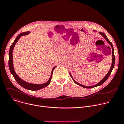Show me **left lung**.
Listing matches in <instances>:
<instances>
[{
  "mask_svg": "<svg viewBox=\"0 0 124 124\" xmlns=\"http://www.w3.org/2000/svg\"><path fill=\"white\" fill-rule=\"evenodd\" d=\"M100 33L101 34V35L102 36L105 38V39L106 40H107V42L110 45V46H111V48H112V61L111 66V67H110V70H109V72H108V73L107 74V75L105 76V77L100 82H99L98 84H96V85H94V86H86L83 85H82V84H79V83L77 82L76 81H75V80L74 79V78H73V77H72L71 74H70V77H71V78H72L73 80L75 82V83H76L77 84H78V85H79V86H81V87H82L85 88H94V87H95L100 86V85H101L102 84H103L106 80H107L108 79V77H109V76L110 75V74H111V72H112V70H113V68H114V64H115V55H114V48H113L112 44V43L110 42V41L108 39V38H107V36H106V35H105V34H104V33H103V32H100Z\"/></svg>",
  "mask_w": 124,
  "mask_h": 124,
  "instance_id": "obj_1",
  "label": "left lung"
}]
</instances>
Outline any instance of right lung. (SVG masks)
<instances>
[{
	"label": "right lung",
	"instance_id": "right-lung-1",
	"mask_svg": "<svg viewBox=\"0 0 124 124\" xmlns=\"http://www.w3.org/2000/svg\"><path fill=\"white\" fill-rule=\"evenodd\" d=\"M30 33V32L29 31H26L25 32H23L20 33L18 36L16 37V39L15 40L14 42L12 44L10 47V50L9 52V61H8V64H9V69L10 70L11 73L12 74L13 76L15 79L16 80V81L21 86H22L24 88L26 89L30 90H32V91H36V90H38L40 89H42L43 88H45L46 86H47L51 81L52 76V73L53 71H54V70L55 69V67L53 68L52 72H51V76L49 79V80L45 83L42 84H32L28 82H26L22 79L21 78L19 77V76L16 75V72H15V70L14 69V66H13V50L14 49V47L17 42V41L19 40V39L20 38V37L22 36H23V35H28Z\"/></svg>",
	"mask_w": 124,
	"mask_h": 124
}]
</instances>
